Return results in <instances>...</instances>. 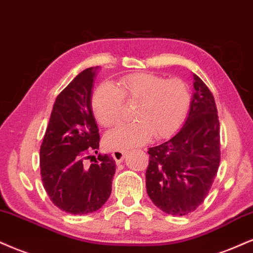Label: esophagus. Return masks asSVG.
Here are the masks:
<instances>
[{
    "mask_svg": "<svg viewBox=\"0 0 253 253\" xmlns=\"http://www.w3.org/2000/svg\"><path fill=\"white\" fill-rule=\"evenodd\" d=\"M125 154H126V151H124V150H115V151H113V153H112V156H113L114 160L117 161V163H121V161L124 160Z\"/></svg>",
    "mask_w": 253,
    "mask_h": 253,
    "instance_id": "obj_1",
    "label": "esophagus"
}]
</instances>
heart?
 Masks as SVG:
<instances>
[{
	"instance_id": "b5f03b06",
	"label": "heart",
	"mask_w": 253,
	"mask_h": 253,
	"mask_svg": "<svg viewBox=\"0 0 253 253\" xmlns=\"http://www.w3.org/2000/svg\"><path fill=\"white\" fill-rule=\"evenodd\" d=\"M125 101L136 103L134 121L108 133L105 142L111 148H127L144 144L152 135L163 139L172 135L186 119L191 107L187 84L179 79H169L135 73L125 75L117 86L99 84L92 96V108L96 120L105 128L121 123Z\"/></svg>"
}]
</instances>
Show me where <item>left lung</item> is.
Returning <instances> with one entry per match:
<instances>
[{
  "label": "left lung",
  "instance_id": "8db88e82",
  "mask_svg": "<svg viewBox=\"0 0 253 253\" xmlns=\"http://www.w3.org/2000/svg\"><path fill=\"white\" fill-rule=\"evenodd\" d=\"M196 92L186 123L172 139L148 148L146 190L157 208L191 213L205 200L220 163V125L211 90L193 74Z\"/></svg>",
  "mask_w": 253,
  "mask_h": 253
}]
</instances>
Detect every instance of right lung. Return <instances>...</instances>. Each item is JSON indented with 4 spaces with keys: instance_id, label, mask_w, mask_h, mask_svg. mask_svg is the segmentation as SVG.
I'll use <instances>...</instances> for the list:
<instances>
[{
    "instance_id": "right-lung-1",
    "label": "right lung",
    "mask_w": 253,
    "mask_h": 253,
    "mask_svg": "<svg viewBox=\"0 0 253 253\" xmlns=\"http://www.w3.org/2000/svg\"><path fill=\"white\" fill-rule=\"evenodd\" d=\"M96 68L82 71L57 95L40 148L45 192L54 205L72 214L92 213L107 202L117 166L108 154L93 156L100 141L90 107Z\"/></svg>"
}]
</instances>
